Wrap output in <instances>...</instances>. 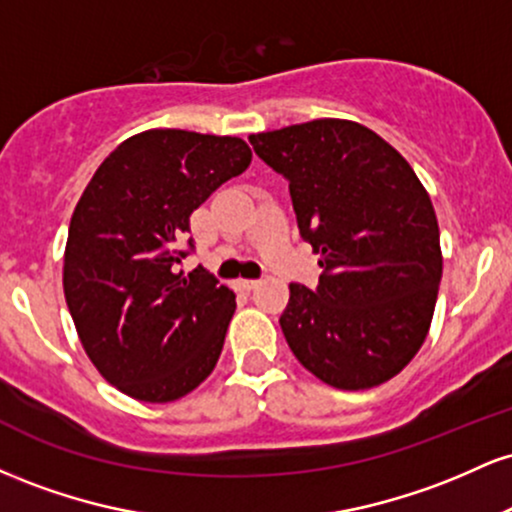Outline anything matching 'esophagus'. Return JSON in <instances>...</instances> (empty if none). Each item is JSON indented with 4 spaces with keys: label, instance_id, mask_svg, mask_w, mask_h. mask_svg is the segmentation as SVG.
<instances>
[{
    "label": "esophagus",
    "instance_id": "1",
    "mask_svg": "<svg viewBox=\"0 0 512 512\" xmlns=\"http://www.w3.org/2000/svg\"><path fill=\"white\" fill-rule=\"evenodd\" d=\"M257 284H260V281H257V279H238V286L243 291H252Z\"/></svg>",
    "mask_w": 512,
    "mask_h": 512
}]
</instances>
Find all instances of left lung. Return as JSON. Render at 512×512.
<instances>
[{
    "label": "left lung",
    "instance_id": "1",
    "mask_svg": "<svg viewBox=\"0 0 512 512\" xmlns=\"http://www.w3.org/2000/svg\"><path fill=\"white\" fill-rule=\"evenodd\" d=\"M289 180L298 231L325 272L291 284L279 317L293 356L337 390H370L402 370L431 330L443 252L436 209L395 146L339 117L250 134Z\"/></svg>",
    "mask_w": 512,
    "mask_h": 512
}]
</instances>
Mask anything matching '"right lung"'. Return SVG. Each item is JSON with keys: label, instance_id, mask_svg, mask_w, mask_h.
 I'll return each instance as SVG.
<instances>
[{"label": "right lung", "instance_id": "right-lung-1", "mask_svg": "<svg viewBox=\"0 0 512 512\" xmlns=\"http://www.w3.org/2000/svg\"><path fill=\"white\" fill-rule=\"evenodd\" d=\"M240 137L146 129L122 142L76 202L62 286L98 373L139 402L190 395L219 361L236 293L180 272L190 216L250 166Z\"/></svg>", "mask_w": 512, "mask_h": 512}]
</instances>
